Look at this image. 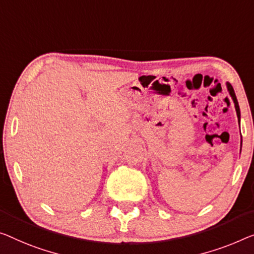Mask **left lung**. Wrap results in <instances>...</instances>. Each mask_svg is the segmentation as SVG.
<instances>
[{
	"instance_id": "1",
	"label": "left lung",
	"mask_w": 254,
	"mask_h": 254,
	"mask_svg": "<svg viewBox=\"0 0 254 254\" xmlns=\"http://www.w3.org/2000/svg\"><path fill=\"white\" fill-rule=\"evenodd\" d=\"M227 89H228V92H229V94H230V97H232L234 104H235L236 114H237V117H238V122H240V119H241V111H240V106H238V101H237L236 94H235V92H234L233 86L230 85L229 83H227ZM241 138H242V135H241ZM241 148H242V140H241Z\"/></svg>"
}]
</instances>
